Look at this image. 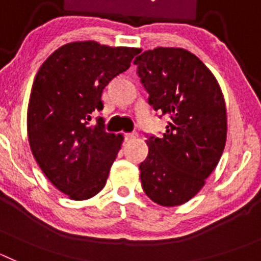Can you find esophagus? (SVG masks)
<instances>
[{
  "label": "esophagus",
  "instance_id": "obj_1",
  "mask_svg": "<svg viewBox=\"0 0 261 261\" xmlns=\"http://www.w3.org/2000/svg\"><path fill=\"white\" fill-rule=\"evenodd\" d=\"M137 133L136 132H133V133H126L125 136H124V137H125V140L126 141H132V140H135L136 137H137Z\"/></svg>",
  "mask_w": 261,
  "mask_h": 261
}]
</instances>
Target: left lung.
<instances>
[{
  "instance_id": "obj_1",
  "label": "left lung",
  "mask_w": 261,
  "mask_h": 261,
  "mask_svg": "<svg viewBox=\"0 0 261 261\" xmlns=\"http://www.w3.org/2000/svg\"><path fill=\"white\" fill-rule=\"evenodd\" d=\"M133 62L149 105L170 117L161 137L146 136L149 153L140 165L142 188L162 206L181 205L204 187L225 149L222 91L201 60L183 48L145 50Z\"/></svg>"
}]
</instances>
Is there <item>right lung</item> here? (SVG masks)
Here are the masks:
<instances>
[{
	"label": "right lung",
	"instance_id": "right-lung-1",
	"mask_svg": "<svg viewBox=\"0 0 261 261\" xmlns=\"http://www.w3.org/2000/svg\"><path fill=\"white\" fill-rule=\"evenodd\" d=\"M137 48L108 47L96 41L62 45L40 66L27 110L34 158L50 183L71 200H87L106 186L123 136L107 133L102 93L124 73Z\"/></svg>",
	"mask_w": 261,
	"mask_h": 261
}]
</instances>
